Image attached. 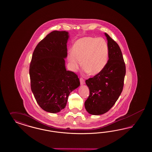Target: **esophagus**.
<instances>
[{"label":"esophagus","mask_w":152,"mask_h":152,"mask_svg":"<svg viewBox=\"0 0 152 152\" xmlns=\"http://www.w3.org/2000/svg\"><path fill=\"white\" fill-rule=\"evenodd\" d=\"M80 83H81V85H84V84H85V80H83V78H80Z\"/></svg>","instance_id":"34e87169"}]
</instances>
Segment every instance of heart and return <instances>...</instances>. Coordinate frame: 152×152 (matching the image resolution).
<instances>
[{
  "instance_id": "b5f03b06",
  "label": "heart",
  "mask_w": 152,
  "mask_h": 152,
  "mask_svg": "<svg viewBox=\"0 0 152 152\" xmlns=\"http://www.w3.org/2000/svg\"><path fill=\"white\" fill-rule=\"evenodd\" d=\"M109 47L102 38L86 37L80 38L72 46L68 60L72 69H77L81 64L91 75L101 72L108 61Z\"/></svg>"
}]
</instances>
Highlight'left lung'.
<instances>
[{
	"label": "left lung",
	"mask_w": 152,
	"mask_h": 152,
	"mask_svg": "<svg viewBox=\"0 0 152 152\" xmlns=\"http://www.w3.org/2000/svg\"><path fill=\"white\" fill-rule=\"evenodd\" d=\"M109 47V60L99 74L85 83L90 95L85 102L86 111L90 114L102 115L115 104L123 91L125 64L119 46L107 33H104Z\"/></svg>",
	"instance_id": "left-lung-1"
}]
</instances>
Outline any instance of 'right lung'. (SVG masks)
Segmentation results:
<instances>
[{
	"label": "right lung",
	"instance_id": "obj_1",
	"mask_svg": "<svg viewBox=\"0 0 152 152\" xmlns=\"http://www.w3.org/2000/svg\"><path fill=\"white\" fill-rule=\"evenodd\" d=\"M69 33L55 31L36 46L29 67L31 87L39 106L51 113L64 109L69 94L79 87L77 76L67 71V43Z\"/></svg>",
	"mask_w": 152,
	"mask_h": 152
}]
</instances>
